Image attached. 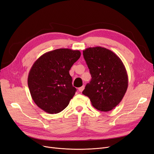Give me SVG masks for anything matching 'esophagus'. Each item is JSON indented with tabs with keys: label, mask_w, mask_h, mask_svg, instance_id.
<instances>
[{
	"label": "esophagus",
	"mask_w": 154,
	"mask_h": 154,
	"mask_svg": "<svg viewBox=\"0 0 154 154\" xmlns=\"http://www.w3.org/2000/svg\"><path fill=\"white\" fill-rule=\"evenodd\" d=\"M84 87H85L84 86H82V87L79 88V89H78V90H79V92H82V91L84 90Z\"/></svg>",
	"instance_id": "esophagus-1"
}]
</instances>
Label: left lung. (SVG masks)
I'll return each instance as SVG.
<instances>
[{
    "label": "left lung",
    "mask_w": 154,
    "mask_h": 154,
    "mask_svg": "<svg viewBox=\"0 0 154 154\" xmlns=\"http://www.w3.org/2000/svg\"><path fill=\"white\" fill-rule=\"evenodd\" d=\"M83 56L91 75L82 94L92 105L101 112H109L122 100L128 86V77L124 65L112 51L102 48H89Z\"/></svg>",
    "instance_id": "left-lung-1"
}]
</instances>
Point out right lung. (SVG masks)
Masks as SVG:
<instances>
[{"label": "right lung", "mask_w": 154, "mask_h": 154, "mask_svg": "<svg viewBox=\"0 0 154 154\" xmlns=\"http://www.w3.org/2000/svg\"><path fill=\"white\" fill-rule=\"evenodd\" d=\"M81 56L79 50L58 49L42 54L28 73V86L35 103L50 114L58 113L69 104L76 88L69 70Z\"/></svg>", "instance_id": "right-lung-1"}]
</instances>
